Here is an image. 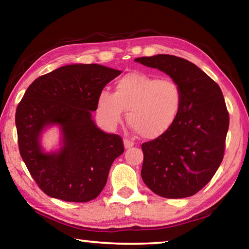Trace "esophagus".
<instances>
[{
	"instance_id": "obj_1",
	"label": "esophagus",
	"mask_w": 249,
	"mask_h": 249,
	"mask_svg": "<svg viewBox=\"0 0 249 249\" xmlns=\"http://www.w3.org/2000/svg\"><path fill=\"white\" fill-rule=\"evenodd\" d=\"M134 144H135V142H134L133 141L127 140V138H125V140H124V147H125L126 149H127V148H130V147H133V146H134Z\"/></svg>"
}]
</instances>
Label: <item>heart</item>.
<instances>
[{
  "mask_svg": "<svg viewBox=\"0 0 249 249\" xmlns=\"http://www.w3.org/2000/svg\"><path fill=\"white\" fill-rule=\"evenodd\" d=\"M182 107L179 84L142 72H132L120 78L114 93L102 91L98 98V111L105 124L114 127L127 112V121L144 138H157L171 128Z\"/></svg>",
  "mask_w": 249,
  "mask_h": 249,
  "instance_id": "b5f03b06",
  "label": "heart"
}]
</instances>
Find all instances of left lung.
<instances>
[{
	"mask_svg": "<svg viewBox=\"0 0 249 249\" xmlns=\"http://www.w3.org/2000/svg\"><path fill=\"white\" fill-rule=\"evenodd\" d=\"M135 61L170 75L182 92V107L171 128L142 145V178L151 191L168 199L199 192L224 157L230 116L215 81L183 58L156 54Z\"/></svg>",
	"mask_w": 249,
	"mask_h": 249,
	"instance_id": "8db88e82",
	"label": "left lung"
}]
</instances>
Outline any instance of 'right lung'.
Instances as JSON below:
<instances>
[{
    "mask_svg": "<svg viewBox=\"0 0 249 249\" xmlns=\"http://www.w3.org/2000/svg\"><path fill=\"white\" fill-rule=\"evenodd\" d=\"M121 73L96 64L68 65L37 78L25 92L15 114L19 154L47 196L89 202L103 190L124 146L119 135L95 125L91 112L104 87ZM50 124L61 127L63 147L45 153L40 135Z\"/></svg>",
    "mask_w": 249,
    "mask_h": 249,
    "instance_id": "obj_1",
    "label": "right lung"
}]
</instances>
